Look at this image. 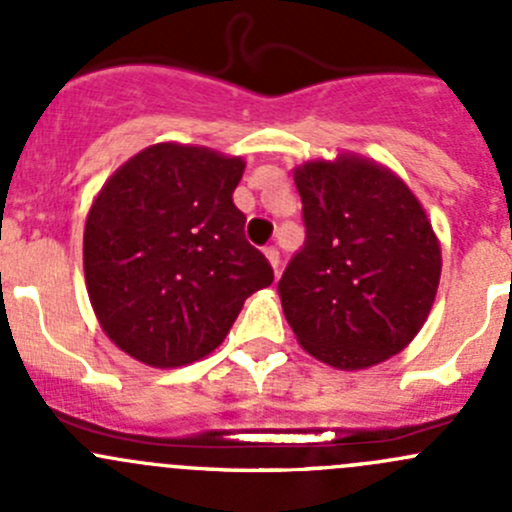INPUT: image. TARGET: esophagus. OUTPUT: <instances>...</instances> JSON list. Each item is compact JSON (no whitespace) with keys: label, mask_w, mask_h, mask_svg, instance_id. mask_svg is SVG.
Wrapping results in <instances>:
<instances>
[{"label":"esophagus","mask_w":512,"mask_h":512,"mask_svg":"<svg viewBox=\"0 0 512 512\" xmlns=\"http://www.w3.org/2000/svg\"><path fill=\"white\" fill-rule=\"evenodd\" d=\"M265 257L270 260V265L275 267V275H277V272H280V250H277L275 245L265 247Z\"/></svg>","instance_id":"obj_1"}]
</instances>
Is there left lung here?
Listing matches in <instances>:
<instances>
[{
    "label": "left lung",
    "mask_w": 512,
    "mask_h": 512,
    "mask_svg": "<svg viewBox=\"0 0 512 512\" xmlns=\"http://www.w3.org/2000/svg\"><path fill=\"white\" fill-rule=\"evenodd\" d=\"M304 245L277 289L299 344L337 369L399 354L431 312L441 247L404 180L361 158L294 170Z\"/></svg>",
    "instance_id": "left-lung-1"
}]
</instances>
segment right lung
<instances>
[{"label":"right lung","mask_w":512,"mask_h":512,"mask_svg":"<svg viewBox=\"0 0 512 512\" xmlns=\"http://www.w3.org/2000/svg\"><path fill=\"white\" fill-rule=\"evenodd\" d=\"M245 163L158 143L111 175L86 218L84 272L103 332L143 364L183 366L220 347L275 272L245 240L232 190Z\"/></svg>","instance_id":"1"}]
</instances>
